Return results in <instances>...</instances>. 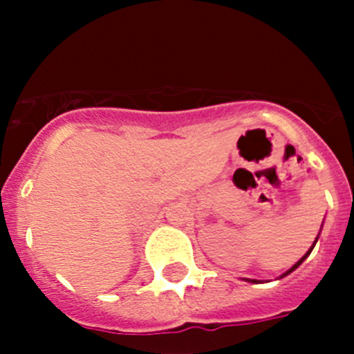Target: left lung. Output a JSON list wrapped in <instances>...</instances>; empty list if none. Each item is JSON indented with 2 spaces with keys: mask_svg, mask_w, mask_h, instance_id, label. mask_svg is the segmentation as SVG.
Listing matches in <instances>:
<instances>
[{
  "mask_svg": "<svg viewBox=\"0 0 354 354\" xmlns=\"http://www.w3.org/2000/svg\"><path fill=\"white\" fill-rule=\"evenodd\" d=\"M317 240H319V236H317V238H315V241H313L312 248H310V250H308V252H306V253H305V255H303V257H301V259H299V260H298V262H296V263H295V266H292V267H291V269H289V270H286V272H284V274H283V276H281V277L288 276V274H291V272H292V270H295V269H298V267H299V266H301V262H303V260H305V259H306V257H308V255H310V252H312V250H313V246H315V243H317ZM246 281H250V283H259V281H257V279H246Z\"/></svg>",
  "mask_w": 354,
  "mask_h": 354,
  "instance_id": "obj_1",
  "label": "left lung"
}]
</instances>
